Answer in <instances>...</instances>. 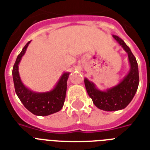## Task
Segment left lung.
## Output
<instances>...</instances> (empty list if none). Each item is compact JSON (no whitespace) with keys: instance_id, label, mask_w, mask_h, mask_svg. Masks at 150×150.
<instances>
[{"instance_id":"1","label":"left lung","mask_w":150,"mask_h":150,"mask_svg":"<svg viewBox=\"0 0 150 150\" xmlns=\"http://www.w3.org/2000/svg\"><path fill=\"white\" fill-rule=\"evenodd\" d=\"M113 37L128 53L131 65L129 73L118 85L107 89V91H100L96 89L93 82L87 79L84 80L87 93L95 106L106 111H114L125 108L135 96L139 82V68L135 56L130 48L120 37L116 35H113Z\"/></svg>"}]
</instances>
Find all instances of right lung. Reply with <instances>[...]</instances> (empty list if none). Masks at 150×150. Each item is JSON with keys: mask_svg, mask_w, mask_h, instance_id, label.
Wrapping results in <instances>:
<instances>
[{"mask_svg": "<svg viewBox=\"0 0 150 150\" xmlns=\"http://www.w3.org/2000/svg\"><path fill=\"white\" fill-rule=\"evenodd\" d=\"M30 41L25 44L22 50L17 57L13 66L12 75L15 93L23 103L25 107L35 115L47 116L61 110L65 100L67 90V80L69 73H64L59 82L53 90L47 93H34L25 86L20 79L18 74V64L22 57L25 53Z\"/></svg>", "mask_w": 150, "mask_h": 150, "instance_id": "obj_1", "label": "right lung"}]
</instances>
